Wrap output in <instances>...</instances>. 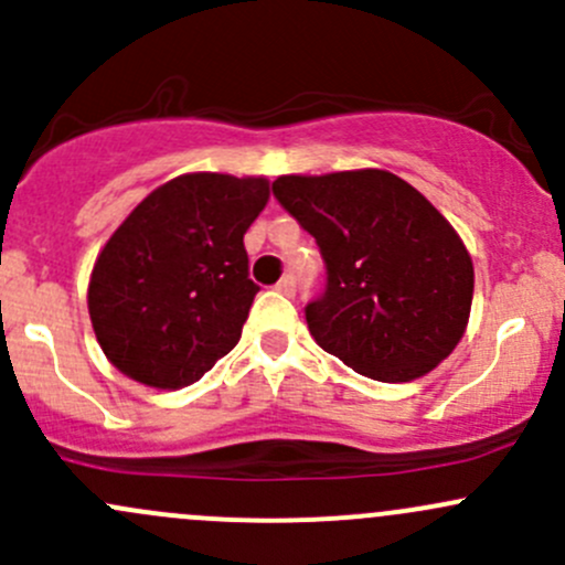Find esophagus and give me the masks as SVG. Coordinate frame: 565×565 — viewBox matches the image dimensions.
Returning <instances> with one entry per match:
<instances>
[{
  "label": "esophagus",
  "mask_w": 565,
  "mask_h": 565,
  "mask_svg": "<svg viewBox=\"0 0 565 565\" xmlns=\"http://www.w3.org/2000/svg\"><path fill=\"white\" fill-rule=\"evenodd\" d=\"M276 289H278V292H284V295H295V276H292V273H287V276H284L281 281L276 284Z\"/></svg>",
  "instance_id": "1"
}]
</instances>
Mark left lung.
I'll return each instance as SVG.
<instances>
[{"label":"left lung","mask_w":565,"mask_h":565,"mask_svg":"<svg viewBox=\"0 0 565 565\" xmlns=\"http://www.w3.org/2000/svg\"><path fill=\"white\" fill-rule=\"evenodd\" d=\"M273 196L317 241L324 289L306 322L324 352L380 383H409L465 335L472 259L440 210L402 177L284 174Z\"/></svg>","instance_id":"8db88e82"}]
</instances>
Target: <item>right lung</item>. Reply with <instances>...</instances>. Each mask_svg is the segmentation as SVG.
<instances>
[{
  "label": "right lung",
  "mask_w": 565,
  "mask_h": 565,
  "mask_svg": "<svg viewBox=\"0 0 565 565\" xmlns=\"http://www.w3.org/2000/svg\"><path fill=\"white\" fill-rule=\"evenodd\" d=\"M265 177L163 182L108 237L89 278V319L108 361L150 388H185L241 341L254 295L243 235Z\"/></svg>",
  "instance_id": "add662e5"
}]
</instances>
